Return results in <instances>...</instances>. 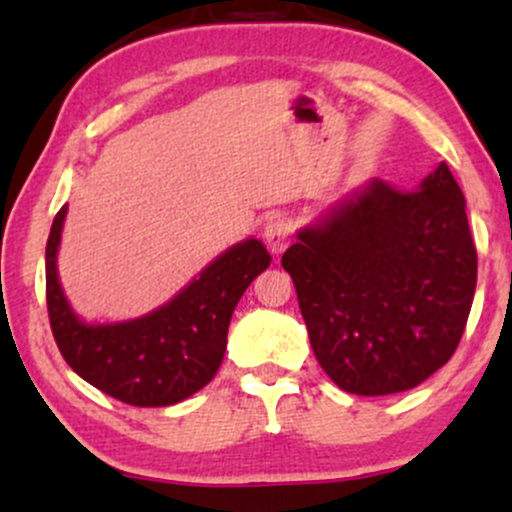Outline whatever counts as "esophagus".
<instances>
[{
    "label": "esophagus",
    "instance_id": "34e87169",
    "mask_svg": "<svg viewBox=\"0 0 512 512\" xmlns=\"http://www.w3.org/2000/svg\"><path fill=\"white\" fill-rule=\"evenodd\" d=\"M291 236H293V226L289 219H284V216H276L267 223V228H264V238H267V245L269 250L276 252H284L286 245L291 243Z\"/></svg>",
    "mask_w": 512,
    "mask_h": 512
}]
</instances>
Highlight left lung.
Listing matches in <instances>:
<instances>
[{
  "label": "left lung",
  "instance_id": "obj_1",
  "mask_svg": "<svg viewBox=\"0 0 512 512\" xmlns=\"http://www.w3.org/2000/svg\"><path fill=\"white\" fill-rule=\"evenodd\" d=\"M322 370L351 395L411 390L455 354L477 289L464 195L445 163L419 190L368 182L281 257Z\"/></svg>",
  "mask_w": 512,
  "mask_h": 512
}]
</instances>
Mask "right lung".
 Masks as SVG:
<instances>
[{
  "mask_svg": "<svg viewBox=\"0 0 512 512\" xmlns=\"http://www.w3.org/2000/svg\"><path fill=\"white\" fill-rule=\"evenodd\" d=\"M67 204L52 221L45 248V293L57 349L76 375L132 407H168L202 390L219 370L231 315L257 274L272 262L260 240L223 252L173 301L117 325H86L57 279Z\"/></svg>",
  "mask_w": 512,
  "mask_h": 512,
  "instance_id": "1",
  "label": "right lung"
}]
</instances>
